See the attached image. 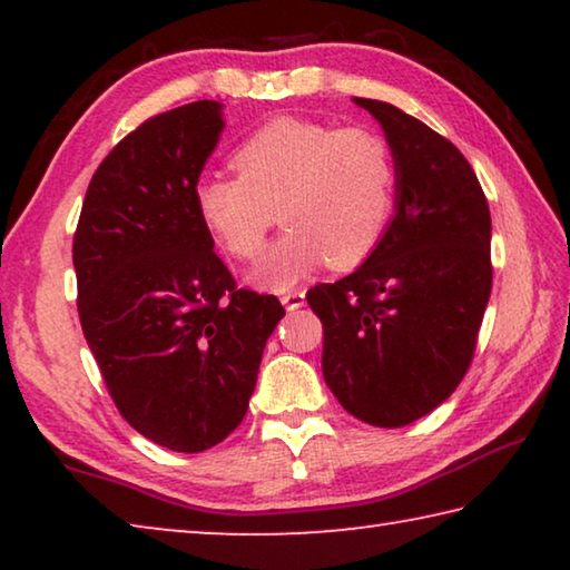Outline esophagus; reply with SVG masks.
Returning <instances> with one entry per match:
<instances>
[{"label":"esophagus","mask_w":570,"mask_h":570,"mask_svg":"<svg viewBox=\"0 0 570 570\" xmlns=\"http://www.w3.org/2000/svg\"><path fill=\"white\" fill-rule=\"evenodd\" d=\"M282 304L288 308V312H296L306 304V294L304 292H286L282 294Z\"/></svg>","instance_id":"1"}]
</instances>
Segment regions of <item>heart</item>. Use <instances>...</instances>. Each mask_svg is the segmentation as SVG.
<instances>
[{
    "label": "heart",
    "instance_id": "b5f03b06",
    "mask_svg": "<svg viewBox=\"0 0 570 570\" xmlns=\"http://www.w3.org/2000/svg\"><path fill=\"white\" fill-rule=\"evenodd\" d=\"M234 168L238 176L198 180L196 214L228 256L254 262L279 210L288 230L250 272L266 292H284L322 264H364L397 206V158L370 128L276 118L240 142Z\"/></svg>",
    "mask_w": 570,
    "mask_h": 570
}]
</instances>
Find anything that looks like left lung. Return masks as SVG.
Instances as JSON below:
<instances>
[{"instance_id": "8db88e82", "label": "left lung", "mask_w": 570, "mask_h": 570, "mask_svg": "<svg viewBox=\"0 0 570 570\" xmlns=\"http://www.w3.org/2000/svg\"><path fill=\"white\" fill-rule=\"evenodd\" d=\"M400 170L387 234L354 274L306 292L324 324V380L356 420L404 428L465 377L485 314L490 208L465 156L390 102L354 98Z\"/></svg>"}]
</instances>
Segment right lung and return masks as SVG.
<instances>
[{
	"instance_id": "1",
	"label": "right lung",
	"mask_w": 570,
	"mask_h": 570,
	"mask_svg": "<svg viewBox=\"0 0 570 570\" xmlns=\"http://www.w3.org/2000/svg\"><path fill=\"white\" fill-rule=\"evenodd\" d=\"M220 108L180 105L125 135L95 170L72 240L82 334L115 407L173 452L238 428L284 316L276 296L236 288L196 214Z\"/></svg>"
}]
</instances>
